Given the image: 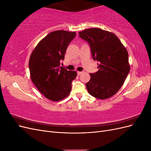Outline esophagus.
I'll return each mask as SVG.
<instances>
[{
	"label": "esophagus",
	"instance_id": "34e87169",
	"mask_svg": "<svg viewBox=\"0 0 151 151\" xmlns=\"http://www.w3.org/2000/svg\"><path fill=\"white\" fill-rule=\"evenodd\" d=\"M82 73H83V72H79V71H78V72H77V75H81V74H82Z\"/></svg>",
	"mask_w": 151,
	"mask_h": 151
}]
</instances>
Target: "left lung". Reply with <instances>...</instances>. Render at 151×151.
<instances>
[{
	"label": "left lung",
	"mask_w": 151,
	"mask_h": 151,
	"mask_svg": "<svg viewBox=\"0 0 151 151\" xmlns=\"http://www.w3.org/2000/svg\"><path fill=\"white\" fill-rule=\"evenodd\" d=\"M79 37L88 43L98 71L91 73L86 84L88 93L100 99L115 94L124 83L130 72L129 54L117 36L100 28L86 29Z\"/></svg>",
	"instance_id": "8db88e82"
}]
</instances>
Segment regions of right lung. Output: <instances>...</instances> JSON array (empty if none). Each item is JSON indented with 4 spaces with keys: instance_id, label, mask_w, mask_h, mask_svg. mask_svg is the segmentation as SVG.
<instances>
[{
    "instance_id": "obj_1",
    "label": "right lung",
    "mask_w": 151,
    "mask_h": 151,
    "mask_svg": "<svg viewBox=\"0 0 151 151\" xmlns=\"http://www.w3.org/2000/svg\"><path fill=\"white\" fill-rule=\"evenodd\" d=\"M76 32L55 31L40 41L32 52L29 68L32 82L45 97L58 101L69 95L76 71L60 67L68 45Z\"/></svg>"
}]
</instances>
